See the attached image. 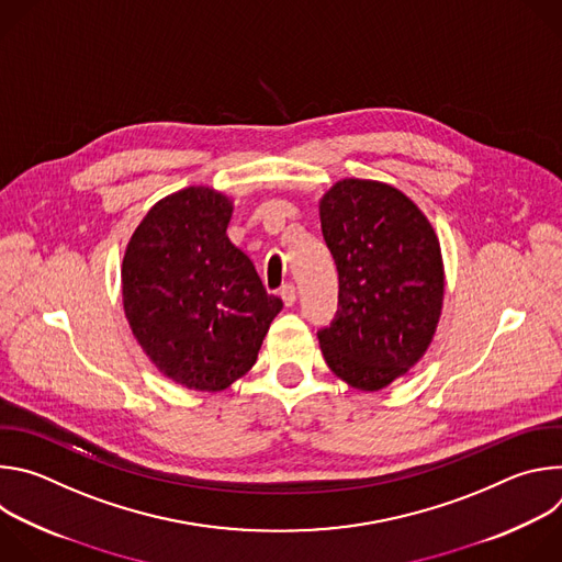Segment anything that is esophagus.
<instances>
[{
	"label": "esophagus",
	"mask_w": 562,
	"mask_h": 562,
	"mask_svg": "<svg viewBox=\"0 0 562 562\" xmlns=\"http://www.w3.org/2000/svg\"><path fill=\"white\" fill-rule=\"evenodd\" d=\"M280 297H282V302H284L286 306H293V304H295V297H297L295 286H293V284H284V286L280 289Z\"/></svg>",
	"instance_id": "esophagus-1"
}]
</instances>
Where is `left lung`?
I'll return each mask as SVG.
<instances>
[{"label": "left lung", "mask_w": 562, "mask_h": 562, "mask_svg": "<svg viewBox=\"0 0 562 562\" xmlns=\"http://www.w3.org/2000/svg\"><path fill=\"white\" fill-rule=\"evenodd\" d=\"M319 222L340 280L319 349L347 384L384 389L436 334L445 295L438 235L403 191L375 180L336 182L319 202Z\"/></svg>", "instance_id": "obj_1"}]
</instances>
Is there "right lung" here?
Wrapping results in <instances>:
<instances>
[{"label":"right lung","mask_w":562,"mask_h":562,"mask_svg":"<svg viewBox=\"0 0 562 562\" xmlns=\"http://www.w3.org/2000/svg\"><path fill=\"white\" fill-rule=\"evenodd\" d=\"M233 204L209 187L159 200L122 260L131 331L150 362L195 391H222L258 360L282 308L226 237Z\"/></svg>","instance_id":"obj_1"}]
</instances>
